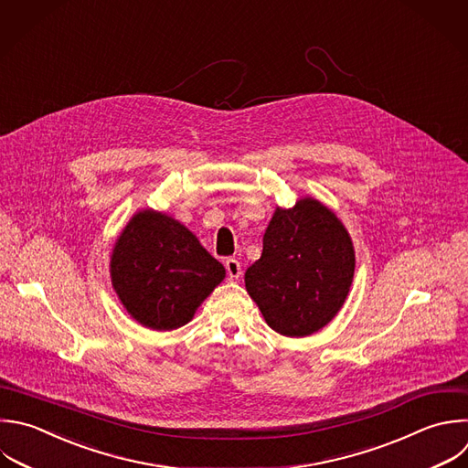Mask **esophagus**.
Instances as JSON below:
<instances>
[{
    "label": "esophagus",
    "instance_id": "obj_1",
    "mask_svg": "<svg viewBox=\"0 0 468 468\" xmlns=\"http://www.w3.org/2000/svg\"><path fill=\"white\" fill-rule=\"evenodd\" d=\"M225 269H227V274L230 280H238L241 276V263L236 258H229L225 261Z\"/></svg>",
    "mask_w": 468,
    "mask_h": 468
}]
</instances>
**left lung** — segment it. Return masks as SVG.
<instances>
[{
    "label": "left lung",
    "mask_w": 468,
    "mask_h": 468,
    "mask_svg": "<svg viewBox=\"0 0 468 468\" xmlns=\"http://www.w3.org/2000/svg\"><path fill=\"white\" fill-rule=\"evenodd\" d=\"M353 272L355 250L342 221L320 201L302 197L292 208H276L245 287L269 327L298 338L335 318Z\"/></svg>",
    "instance_id": "8db88e82"
}]
</instances>
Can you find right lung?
<instances>
[{"instance_id":"1","label":"right lung","mask_w":468,"mask_h":468,"mask_svg":"<svg viewBox=\"0 0 468 468\" xmlns=\"http://www.w3.org/2000/svg\"><path fill=\"white\" fill-rule=\"evenodd\" d=\"M110 272L132 318L155 331L188 324L225 278V267L185 225L150 208L137 212L121 232Z\"/></svg>"}]
</instances>
